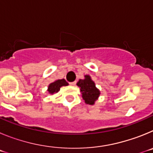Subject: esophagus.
I'll use <instances>...</instances> for the list:
<instances>
[{
	"instance_id": "1",
	"label": "esophagus",
	"mask_w": 153,
	"mask_h": 153,
	"mask_svg": "<svg viewBox=\"0 0 153 153\" xmlns=\"http://www.w3.org/2000/svg\"><path fill=\"white\" fill-rule=\"evenodd\" d=\"M76 83V81H74V82H71V83H70V84L71 85V86H75Z\"/></svg>"
}]
</instances>
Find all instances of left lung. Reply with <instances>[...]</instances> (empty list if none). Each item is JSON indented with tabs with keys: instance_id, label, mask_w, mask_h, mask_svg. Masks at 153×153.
I'll return each mask as SVG.
<instances>
[{
	"instance_id": "left-lung-1",
	"label": "left lung",
	"mask_w": 153,
	"mask_h": 153,
	"mask_svg": "<svg viewBox=\"0 0 153 153\" xmlns=\"http://www.w3.org/2000/svg\"><path fill=\"white\" fill-rule=\"evenodd\" d=\"M76 85L80 88V92L85 102L90 105L94 104V102L100 96V90L96 87L95 83L90 76H85V79H79Z\"/></svg>"
}]
</instances>
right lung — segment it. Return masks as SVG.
<instances>
[{
    "label": "right lung",
    "mask_w": 153,
    "mask_h": 153,
    "mask_svg": "<svg viewBox=\"0 0 153 153\" xmlns=\"http://www.w3.org/2000/svg\"><path fill=\"white\" fill-rule=\"evenodd\" d=\"M67 85H68V83H67V82L64 79H57V80H56L55 82L49 85L47 91L49 92L50 93H51V94L54 93H57L60 90L61 86H67Z\"/></svg>",
    "instance_id": "add662e5"
}]
</instances>
